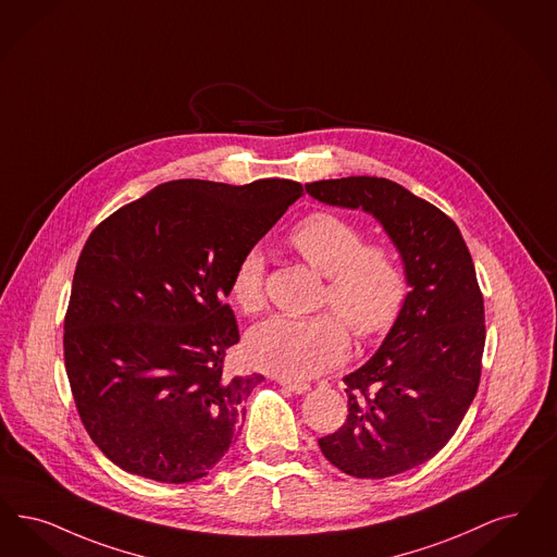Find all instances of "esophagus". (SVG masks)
Instances as JSON below:
<instances>
[{
	"instance_id": "34e87169",
	"label": "esophagus",
	"mask_w": 557,
	"mask_h": 557,
	"mask_svg": "<svg viewBox=\"0 0 557 557\" xmlns=\"http://www.w3.org/2000/svg\"><path fill=\"white\" fill-rule=\"evenodd\" d=\"M277 383H280L282 387L289 389V392H294V394H307V392L311 389V385L305 383V381H289V379L280 377L277 379Z\"/></svg>"
}]
</instances>
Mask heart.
Masks as SVG:
<instances>
[{
  "label": "heart",
  "mask_w": 557,
  "mask_h": 557,
  "mask_svg": "<svg viewBox=\"0 0 557 557\" xmlns=\"http://www.w3.org/2000/svg\"><path fill=\"white\" fill-rule=\"evenodd\" d=\"M288 246L327 277L323 302L343 319L334 312L271 317L246 335V358L275 375L312 377L348 357L350 337L344 322L362 342L375 339L396 323L408 298V277L389 248L364 245L355 223L327 211H314L296 223ZM263 282V255L248 250L230 280L232 302L246 314H257L265 307Z\"/></svg>",
  "instance_id": "obj_1"
}]
</instances>
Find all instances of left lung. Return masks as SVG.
I'll return each instance as SVG.
<instances>
[{
  "mask_svg": "<svg viewBox=\"0 0 557 557\" xmlns=\"http://www.w3.org/2000/svg\"><path fill=\"white\" fill-rule=\"evenodd\" d=\"M312 199L373 215L400 252L408 298L377 352L346 375L348 419L319 440L357 479H385L431 460L474 400L485 307L467 243L444 211L371 176L319 180Z\"/></svg>",
  "mask_w": 557,
  "mask_h": 557,
  "instance_id": "1",
  "label": "left lung"
}]
</instances>
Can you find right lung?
<instances>
[{
    "label": "right lung",
    "mask_w": 557,
    "mask_h": 557,
    "mask_svg": "<svg viewBox=\"0 0 557 557\" xmlns=\"http://www.w3.org/2000/svg\"><path fill=\"white\" fill-rule=\"evenodd\" d=\"M302 184L172 180L90 232L64 321L67 381L90 440L159 483L209 474L263 375L227 377L240 334L225 305L240 257Z\"/></svg>",
    "instance_id": "add662e5"
}]
</instances>
